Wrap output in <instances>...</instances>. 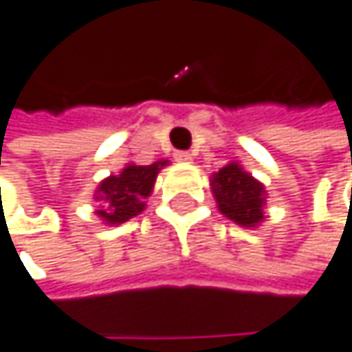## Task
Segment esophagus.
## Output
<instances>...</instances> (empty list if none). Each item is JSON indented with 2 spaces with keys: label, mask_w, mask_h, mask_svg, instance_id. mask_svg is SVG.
<instances>
[{
  "label": "esophagus",
  "mask_w": 352,
  "mask_h": 352,
  "mask_svg": "<svg viewBox=\"0 0 352 352\" xmlns=\"http://www.w3.org/2000/svg\"><path fill=\"white\" fill-rule=\"evenodd\" d=\"M174 160L180 162V164H190L192 162V155L188 151H178V153H174Z\"/></svg>",
  "instance_id": "34e87169"
}]
</instances>
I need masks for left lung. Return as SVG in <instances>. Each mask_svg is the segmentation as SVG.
Wrapping results in <instances>:
<instances>
[{"label":"left lung","instance_id":"left-lung-1","mask_svg":"<svg viewBox=\"0 0 352 352\" xmlns=\"http://www.w3.org/2000/svg\"><path fill=\"white\" fill-rule=\"evenodd\" d=\"M212 195L220 214L243 228H254L265 220L267 188L243 170L239 162H231L210 176Z\"/></svg>","mask_w":352,"mask_h":352}]
</instances>
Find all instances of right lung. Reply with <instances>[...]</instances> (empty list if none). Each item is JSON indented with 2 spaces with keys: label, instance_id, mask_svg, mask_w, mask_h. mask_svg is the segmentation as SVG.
<instances>
[{
  "label": "right lung",
  "instance_id": "right-lung-1",
  "mask_svg": "<svg viewBox=\"0 0 352 352\" xmlns=\"http://www.w3.org/2000/svg\"><path fill=\"white\" fill-rule=\"evenodd\" d=\"M166 166H170L168 160H160L151 166L126 164V168L119 174H111L100 180L94 192V199L100 204L96 216L104 224L115 226L142 214L146 208V199L153 192L157 174Z\"/></svg>",
  "mask_w": 352,
  "mask_h": 352
}]
</instances>
